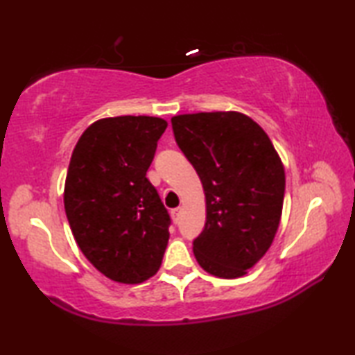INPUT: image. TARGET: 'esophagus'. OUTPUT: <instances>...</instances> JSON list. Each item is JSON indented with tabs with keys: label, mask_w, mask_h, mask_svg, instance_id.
Returning <instances> with one entry per match:
<instances>
[{
	"label": "esophagus",
	"mask_w": 355,
	"mask_h": 355,
	"mask_svg": "<svg viewBox=\"0 0 355 355\" xmlns=\"http://www.w3.org/2000/svg\"><path fill=\"white\" fill-rule=\"evenodd\" d=\"M180 214H182V208H175V209H172V211H171L172 220L175 222V224H177V222L180 220Z\"/></svg>",
	"instance_id": "1"
}]
</instances>
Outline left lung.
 I'll list each match as a JSON object with an SVG mask.
<instances>
[{"label":"left lung","instance_id":"obj_1","mask_svg":"<svg viewBox=\"0 0 355 355\" xmlns=\"http://www.w3.org/2000/svg\"><path fill=\"white\" fill-rule=\"evenodd\" d=\"M173 136L205 192L197 263L219 279L248 274L271 248L285 197V167L254 119L238 111L180 114Z\"/></svg>","mask_w":355,"mask_h":355}]
</instances>
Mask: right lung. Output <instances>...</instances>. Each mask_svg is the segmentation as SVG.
I'll use <instances>...</instances> for the list:
<instances>
[{
  "label": "right lung",
  "instance_id": "1",
  "mask_svg": "<svg viewBox=\"0 0 355 355\" xmlns=\"http://www.w3.org/2000/svg\"><path fill=\"white\" fill-rule=\"evenodd\" d=\"M167 128L161 117H105L71 153L64 208L78 248L107 279L137 285L158 272L171 218L147 171Z\"/></svg>",
  "mask_w": 355,
  "mask_h": 355
}]
</instances>
